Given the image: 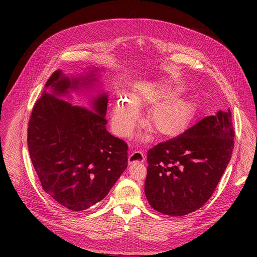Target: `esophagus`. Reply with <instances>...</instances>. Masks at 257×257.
<instances>
[{
	"label": "esophagus",
	"mask_w": 257,
	"mask_h": 257,
	"mask_svg": "<svg viewBox=\"0 0 257 257\" xmlns=\"http://www.w3.org/2000/svg\"><path fill=\"white\" fill-rule=\"evenodd\" d=\"M129 164H134V163H143L145 161V155L141 151H134L132 152L129 157H128Z\"/></svg>",
	"instance_id": "1"
}]
</instances>
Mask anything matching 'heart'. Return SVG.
<instances>
[{"label": "heart", "instance_id": "b5f03b06", "mask_svg": "<svg viewBox=\"0 0 257 257\" xmlns=\"http://www.w3.org/2000/svg\"><path fill=\"white\" fill-rule=\"evenodd\" d=\"M177 92L170 88L148 90L140 96H134L132 103L120 98L115 101L112 109V126L121 138H127L136 127L139 111L136 106L161 105L150 113L148 125L160 138H174L181 134L191 124L196 113L195 105L185 100H173Z\"/></svg>", "mask_w": 257, "mask_h": 257}]
</instances>
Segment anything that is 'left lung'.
<instances>
[{"label": "left lung", "mask_w": 257, "mask_h": 257, "mask_svg": "<svg viewBox=\"0 0 257 257\" xmlns=\"http://www.w3.org/2000/svg\"><path fill=\"white\" fill-rule=\"evenodd\" d=\"M231 112L219 111L148 152L145 194L157 211L181 217L212 196L234 147Z\"/></svg>", "instance_id": "8db88e82"}]
</instances>
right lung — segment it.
Masks as SVG:
<instances>
[{"mask_svg":"<svg viewBox=\"0 0 257 257\" xmlns=\"http://www.w3.org/2000/svg\"><path fill=\"white\" fill-rule=\"evenodd\" d=\"M79 81L52 74L32 109L28 123V149L43 190L65 208L82 211L94 205L128 166V145L105 128L107 97L93 108L72 106L58 96L76 88Z\"/></svg>","mask_w":257,"mask_h":257,"instance_id":"add662e5","label":"right lung"}]
</instances>
